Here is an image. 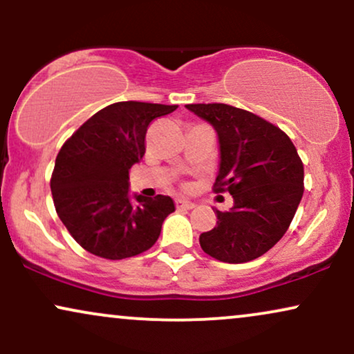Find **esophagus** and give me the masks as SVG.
I'll return each mask as SVG.
<instances>
[{
    "label": "esophagus",
    "instance_id": "1",
    "mask_svg": "<svg viewBox=\"0 0 354 354\" xmlns=\"http://www.w3.org/2000/svg\"><path fill=\"white\" fill-rule=\"evenodd\" d=\"M176 208L178 209H193L194 203H191L188 200H176Z\"/></svg>",
    "mask_w": 354,
    "mask_h": 354
}]
</instances>
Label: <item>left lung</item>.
Returning <instances> with one entry per match:
<instances>
[{
    "mask_svg": "<svg viewBox=\"0 0 354 354\" xmlns=\"http://www.w3.org/2000/svg\"><path fill=\"white\" fill-rule=\"evenodd\" d=\"M218 133L219 171L214 191L233 196L216 209V226L201 233L206 254L246 263L270 251L290 228L303 198L304 168L288 135L270 121L230 104H186Z\"/></svg>",
    "mask_w": 354,
    "mask_h": 354,
    "instance_id": "8db88e82",
    "label": "left lung"
}]
</instances>
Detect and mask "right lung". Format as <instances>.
I'll use <instances>...</instances> for the list:
<instances>
[{
	"label": "right lung",
	"mask_w": 354,
	"mask_h": 354,
	"mask_svg": "<svg viewBox=\"0 0 354 354\" xmlns=\"http://www.w3.org/2000/svg\"><path fill=\"white\" fill-rule=\"evenodd\" d=\"M176 104L120 101L100 109L61 146L51 174L56 213L81 248L104 259L149 250L174 211L169 196L129 200V169L145 156L148 126Z\"/></svg>",
	"instance_id": "add662e5"
}]
</instances>
